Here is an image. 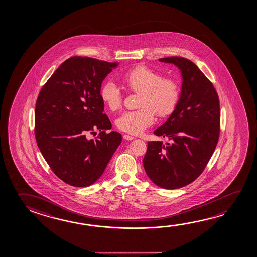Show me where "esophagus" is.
I'll return each mask as SVG.
<instances>
[{"label":"esophagus","instance_id":"obj_1","mask_svg":"<svg viewBox=\"0 0 257 257\" xmlns=\"http://www.w3.org/2000/svg\"><path fill=\"white\" fill-rule=\"evenodd\" d=\"M123 139L127 140V141H132V140L135 139V137L131 136V135H123Z\"/></svg>","mask_w":257,"mask_h":257}]
</instances>
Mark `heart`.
<instances>
[{
	"instance_id": "1",
	"label": "heart",
	"mask_w": 257,
	"mask_h": 257,
	"mask_svg": "<svg viewBox=\"0 0 257 257\" xmlns=\"http://www.w3.org/2000/svg\"><path fill=\"white\" fill-rule=\"evenodd\" d=\"M131 91L141 93L139 109L127 111L116 120L119 130L140 135L155 122V113L167 117L177 108L180 99V85L176 79L163 77L162 73L147 65H138L122 75ZM102 101L112 111L122 107L123 97L118 85L108 80L100 89Z\"/></svg>"
}]
</instances>
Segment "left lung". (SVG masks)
Masks as SVG:
<instances>
[{"label": "left lung", "instance_id": "1", "mask_svg": "<svg viewBox=\"0 0 257 257\" xmlns=\"http://www.w3.org/2000/svg\"><path fill=\"white\" fill-rule=\"evenodd\" d=\"M181 72L177 108L154 135L169 138L148 143L143 167L148 177L164 189H177L194 181L205 169L219 141V100L212 83L190 60L160 58Z\"/></svg>", "mask_w": 257, "mask_h": 257}]
</instances>
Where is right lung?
Returning <instances> with one entry per match:
<instances>
[{
  "mask_svg": "<svg viewBox=\"0 0 257 257\" xmlns=\"http://www.w3.org/2000/svg\"><path fill=\"white\" fill-rule=\"evenodd\" d=\"M118 63L73 56L43 86L35 110V136L43 157L61 180L76 187L94 184L122 142L110 130L100 97L103 80ZM96 130V140L85 136Z\"/></svg>",
  "mask_w": 257,
  "mask_h": 257,
  "instance_id": "1",
  "label": "right lung"
}]
</instances>
